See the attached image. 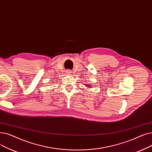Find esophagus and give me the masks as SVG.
Returning <instances> with one entry per match:
<instances>
[{
	"mask_svg": "<svg viewBox=\"0 0 152 152\" xmlns=\"http://www.w3.org/2000/svg\"><path fill=\"white\" fill-rule=\"evenodd\" d=\"M66 74L67 75H70L71 74V70H69V69H68L66 71Z\"/></svg>",
	"mask_w": 152,
	"mask_h": 152,
	"instance_id": "34e87169",
	"label": "esophagus"
}]
</instances>
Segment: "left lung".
Returning <instances> with one entry per match:
<instances>
[{
	"instance_id": "8db88e82",
	"label": "left lung",
	"mask_w": 152,
	"mask_h": 152,
	"mask_svg": "<svg viewBox=\"0 0 152 152\" xmlns=\"http://www.w3.org/2000/svg\"><path fill=\"white\" fill-rule=\"evenodd\" d=\"M86 85H87V84H86ZM86 86H87V87H89V88H91V87H92V86H89V85Z\"/></svg>"
}]
</instances>
